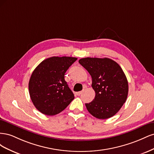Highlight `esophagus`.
I'll return each mask as SVG.
<instances>
[{"label":"esophagus","instance_id":"obj_1","mask_svg":"<svg viewBox=\"0 0 154 154\" xmlns=\"http://www.w3.org/2000/svg\"><path fill=\"white\" fill-rule=\"evenodd\" d=\"M83 93V91H80V92H76V95H78V96H80V95H81Z\"/></svg>","mask_w":154,"mask_h":154}]
</instances>
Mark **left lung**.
Returning a JSON list of instances; mask_svg holds the SVG:
<instances>
[{"label":"left lung","instance_id":"left-lung-1","mask_svg":"<svg viewBox=\"0 0 154 154\" xmlns=\"http://www.w3.org/2000/svg\"><path fill=\"white\" fill-rule=\"evenodd\" d=\"M79 63L92 77V87L96 96L87 109L94 117L105 119L112 117L127 98L128 84L119 65L108 58H84Z\"/></svg>","mask_w":154,"mask_h":154}]
</instances>
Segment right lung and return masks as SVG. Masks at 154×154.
<instances>
[{
  "mask_svg": "<svg viewBox=\"0 0 154 154\" xmlns=\"http://www.w3.org/2000/svg\"><path fill=\"white\" fill-rule=\"evenodd\" d=\"M76 60L74 57H53L44 60L32 72L29 82V95L40 112L48 116L58 114L74 100L64 75Z\"/></svg>",
  "mask_w": 154,
  "mask_h": 154,
  "instance_id": "right-lung-1",
  "label": "right lung"
}]
</instances>
